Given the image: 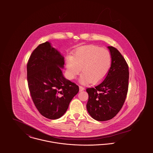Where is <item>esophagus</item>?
Listing matches in <instances>:
<instances>
[{"mask_svg":"<svg viewBox=\"0 0 153 153\" xmlns=\"http://www.w3.org/2000/svg\"><path fill=\"white\" fill-rule=\"evenodd\" d=\"M79 91H82L84 90V88L82 86H79Z\"/></svg>","mask_w":153,"mask_h":153,"instance_id":"34e87169","label":"esophagus"}]
</instances>
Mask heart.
Listing matches in <instances>:
<instances>
[{
  "label": "heart",
  "mask_w": 153,
  "mask_h": 153,
  "mask_svg": "<svg viewBox=\"0 0 153 153\" xmlns=\"http://www.w3.org/2000/svg\"><path fill=\"white\" fill-rule=\"evenodd\" d=\"M111 64L112 55L109 51L91 46L78 49L72 56L66 57V75L69 79H74L82 68L81 83H99L108 75Z\"/></svg>",
  "instance_id": "obj_1"
}]
</instances>
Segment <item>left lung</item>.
Wrapping results in <instances>:
<instances>
[{"label":"left lung","mask_w":153,"mask_h":153,"mask_svg":"<svg viewBox=\"0 0 153 153\" xmlns=\"http://www.w3.org/2000/svg\"><path fill=\"white\" fill-rule=\"evenodd\" d=\"M112 55V64L104 80L94 88H88L87 108L95 120L108 121L121 109L127 97L129 70L121 53L114 47L108 46Z\"/></svg>","instance_id":"left-lung-1"}]
</instances>
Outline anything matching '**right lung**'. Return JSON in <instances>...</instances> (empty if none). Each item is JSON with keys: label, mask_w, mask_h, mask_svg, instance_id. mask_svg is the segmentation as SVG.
Here are the masks:
<instances>
[{"label": "right lung", "mask_w": 153, "mask_h": 153, "mask_svg": "<svg viewBox=\"0 0 153 153\" xmlns=\"http://www.w3.org/2000/svg\"><path fill=\"white\" fill-rule=\"evenodd\" d=\"M64 63L62 55L46 42L32 52L27 64V80L33 102L40 114L50 120L61 117L79 92L76 84L64 78L61 69Z\"/></svg>", "instance_id": "right-lung-1"}]
</instances>
